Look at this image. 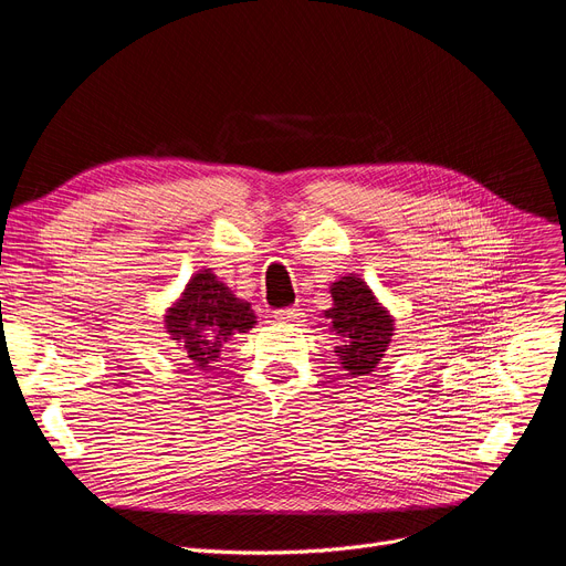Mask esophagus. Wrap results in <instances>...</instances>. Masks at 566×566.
Segmentation results:
<instances>
[{
  "label": "esophagus",
  "instance_id": "esophagus-1",
  "mask_svg": "<svg viewBox=\"0 0 566 566\" xmlns=\"http://www.w3.org/2000/svg\"><path fill=\"white\" fill-rule=\"evenodd\" d=\"M275 318H277L280 323L301 325V323L305 321V314H303V310H298V307H289V310H277V312H275Z\"/></svg>",
  "mask_w": 566,
  "mask_h": 566
}]
</instances>
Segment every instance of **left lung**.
I'll return each instance as SVG.
<instances>
[{
    "label": "left lung",
    "instance_id": "8db88e82",
    "mask_svg": "<svg viewBox=\"0 0 566 566\" xmlns=\"http://www.w3.org/2000/svg\"><path fill=\"white\" fill-rule=\"evenodd\" d=\"M333 307L323 310L325 333L333 335L342 369L350 378L369 376L395 337V316L360 275H342L331 284Z\"/></svg>",
    "mask_w": 566,
    "mask_h": 566
}]
</instances>
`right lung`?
I'll use <instances>...</instances> for the list:
<instances>
[{"label":"right lung","instance_id":"add662e5","mask_svg":"<svg viewBox=\"0 0 566 566\" xmlns=\"http://www.w3.org/2000/svg\"><path fill=\"white\" fill-rule=\"evenodd\" d=\"M163 323V331L186 353L190 365L206 374L227 344L254 328L256 314L213 273V268H199L165 310Z\"/></svg>","mask_w":566,"mask_h":566}]
</instances>
